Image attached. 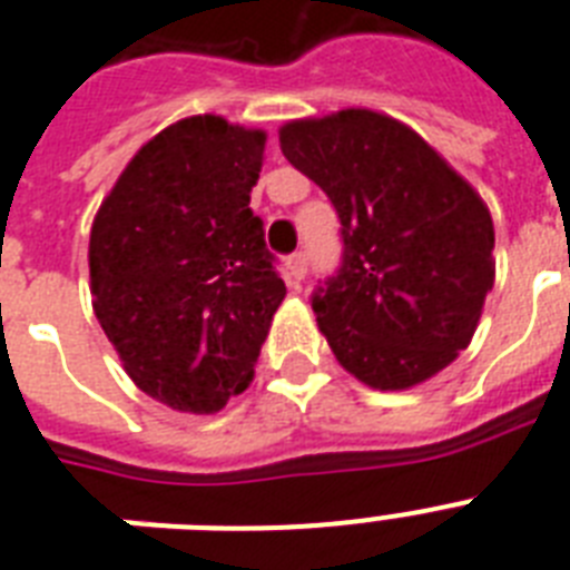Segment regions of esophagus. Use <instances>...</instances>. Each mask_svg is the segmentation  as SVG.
<instances>
[{"label": "esophagus", "instance_id": "1", "mask_svg": "<svg viewBox=\"0 0 570 570\" xmlns=\"http://www.w3.org/2000/svg\"><path fill=\"white\" fill-rule=\"evenodd\" d=\"M285 271H288V279L291 282L303 279V276H306V271H308L306 253H294V256H291L288 262H285Z\"/></svg>", "mask_w": 570, "mask_h": 570}]
</instances>
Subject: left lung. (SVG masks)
Instances as JSON below:
<instances>
[{
	"label": "left lung",
	"instance_id": "8db88e82",
	"mask_svg": "<svg viewBox=\"0 0 570 570\" xmlns=\"http://www.w3.org/2000/svg\"><path fill=\"white\" fill-rule=\"evenodd\" d=\"M279 147L341 217L344 262L312 297L341 367L376 391L444 371L494 285V223L471 181L371 108L288 120Z\"/></svg>",
	"mask_w": 570,
	"mask_h": 570
}]
</instances>
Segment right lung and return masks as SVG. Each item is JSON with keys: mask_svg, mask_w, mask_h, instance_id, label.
<instances>
[{"mask_svg": "<svg viewBox=\"0 0 570 570\" xmlns=\"http://www.w3.org/2000/svg\"><path fill=\"white\" fill-rule=\"evenodd\" d=\"M267 135L194 114L131 156L90 226V294L122 371L176 412L249 389L285 282L249 208Z\"/></svg>", "mask_w": 570, "mask_h": 570, "instance_id": "add662e5", "label": "right lung"}]
</instances>
